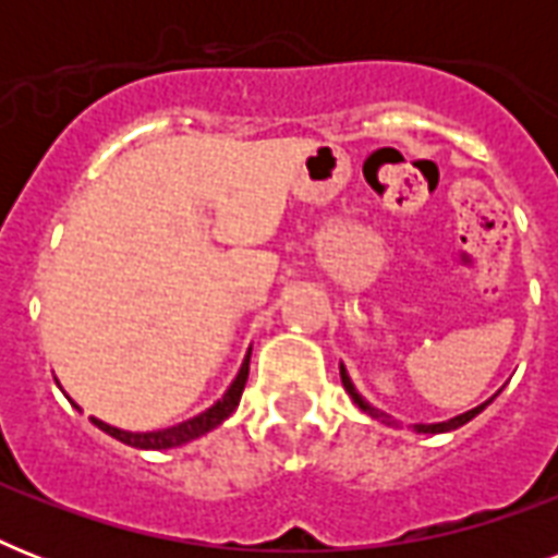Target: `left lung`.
<instances>
[{
	"label": "left lung",
	"instance_id": "8db88e82",
	"mask_svg": "<svg viewBox=\"0 0 558 558\" xmlns=\"http://www.w3.org/2000/svg\"><path fill=\"white\" fill-rule=\"evenodd\" d=\"M341 385H344V390H348V393H350V399H353V402H356V405L362 408V411H365V414L376 416V420H381V423L393 425V420H390L388 414H381L379 408H373L371 402H367V399H362V393H359V390L353 388V381H350V376H348V371H344V365H341ZM486 405H489V402H484V405L472 408V411H466V414L454 416V420H446V423H428V425H425V423H416V425H414V432H420V434H442V432H454V428H460V425H466L469 420H472V416L481 414V411H484Z\"/></svg>",
	"mask_w": 558,
	"mask_h": 558
}]
</instances>
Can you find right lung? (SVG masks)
<instances>
[{
	"label": "right lung",
	"instance_id": "add662e5",
	"mask_svg": "<svg viewBox=\"0 0 558 558\" xmlns=\"http://www.w3.org/2000/svg\"><path fill=\"white\" fill-rule=\"evenodd\" d=\"M248 359H252V350L245 353L243 367H240V373H236V379L231 381V388L226 390V397L217 399L208 411H202L199 416L185 420V423L170 425V428H161V432H124V428H116V425L104 423V420H95V416H92V423L98 425L100 432H107L109 437H116V440L133 446V449L161 451V449H177V446H185V442L196 440V437H202V434H208L210 428H217L219 423H226L228 416L234 414V408L240 405V397H243L245 379H248Z\"/></svg>",
	"mask_w": 558,
	"mask_h": 558
}]
</instances>
